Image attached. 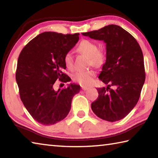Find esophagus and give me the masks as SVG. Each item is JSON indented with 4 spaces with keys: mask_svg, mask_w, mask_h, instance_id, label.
I'll use <instances>...</instances> for the list:
<instances>
[{
    "mask_svg": "<svg viewBox=\"0 0 158 158\" xmlns=\"http://www.w3.org/2000/svg\"><path fill=\"white\" fill-rule=\"evenodd\" d=\"M81 89H82L83 90H87L88 89H89V88H88V87H85V86H82V87H81Z\"/></svg>",
    "mask_w": 158,
    "mask_h": 158,
    "instance_id": "1",
    "label": "esophagus"
}]
</instances>
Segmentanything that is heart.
<instances>
[{
	"label": "heart",
	"instance_id": "heart-1",
	"mask_svg": "<svg viewBox=\"0 0 158 158\" xmlns=\"http://www.w3.org/2000/svg\"><path fill=\"white\" fill-rule=\"evenodd\" d=\"M78 52L89 57V65H93L96 68H100L104 65L106 60V53L102 49H98V46L95 42L89 40H84L77 47ZM64 63L67 68L70 70L74 69L73 57L71 52H68L64 56ZM95 73L92 69L85 71L77 72L73 74L74 81L78 83L81 85H89L93 81Z\"/></svg>",
	"mask_w": 158,
	"mask_h": 158
}]
</instances>
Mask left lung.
<instances>
[{"instance_id":"1","label":"left lung","mask_w":158,"mask_h":158,"mask_svg":"<svg viewBox=\"0 0 158 158\" xmlns=\"http://www.w3.org/2000/svg\"><path fill=\"white\" fill-rule=\"evenodd\" d=\"M82 35L106 43V62L98 78L107 86L98 89V98L91 104L92 110L105 121H120L140 97L146 79L142 51L135 37L117 25Z\"/></svg>"}]
</instances>
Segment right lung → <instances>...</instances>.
Here are the masks:
<instances>
[{"label": "right lung", "mask_w": 158, "mask_h": 158, "mask_svg": "<svg viewBox=\"0 0 158 158\" xmlns=\"http://www.w3.org/2000/svg\"><path fill=\"white\" fill-rule=\"evenodd\" d=\"M79 35L44 32L29 42L19 56L16 81L20 98L33 119L42 125L65 118L74 95L79 92L80 85L74 84L58 91L53 89L57 80L70 81L63 73L64 56L75 46Z\"/></svg>", "instance_id": "right-lung-1"}]
</instances>
